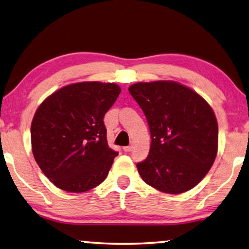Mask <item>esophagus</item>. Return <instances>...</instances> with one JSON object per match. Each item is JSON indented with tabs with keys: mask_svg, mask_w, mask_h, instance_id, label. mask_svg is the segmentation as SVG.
Wrapping results in <instances>:
<instances>
[{
	"mask_svg": "<svg viewBox=\"0 0 249 249\" xmlns=\"http://www.w3.org/2000/svg\"><path fill=\"white\" fill-rule=\"evenodd\" d=\"M123 150L126 151V153H128V151H132L133 146H125V147H123Z\"/></svg>",
	"mask_w": 249,
	"mask_h": 249,
	"instance_id": "34e87169",
	"label": "esophagus"
}]
</instances>
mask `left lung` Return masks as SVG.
Instances as JSON below:
<instances>
[{
    "label": "left lung",
    "instance_id": "8db88e82",
    "mask_svg": "<svg viewBox=\"0 0 249 249\" xmlns=\"http://www.w3.org/2000/svg\"><path fill=\"white\" fill-rule=\"evenodd\" d=\"M148 122V157L137 163L142 179L179 195L204 178L217 155L218 126L210 104L190 88L161 80L128 88Z\"/></svg>",
    "mask_w": 249,
    "mask_h": 249
}]
</instances>
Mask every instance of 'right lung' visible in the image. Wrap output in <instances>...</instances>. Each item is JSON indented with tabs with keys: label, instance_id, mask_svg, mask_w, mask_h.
Here are the masks:
<instances>
[{
	"label": "right lung",
	"instance_id": "right-lung-1",
	"mask_svg": "<svg viewBox=\"0 0 249 249\" xmlns=\"http://www.w3.org/2000/svg\"><path fill=\"white\" fill-rule=\"evenodd\" d=\"M120 93L115 83H72L36 109L31 126L33 155L57 188L81 193L107 178L119 154L107 145L103 119Z\"/></svg>",
	"mask_w": 249,
	"mask_h": 249
}]
</instances>
